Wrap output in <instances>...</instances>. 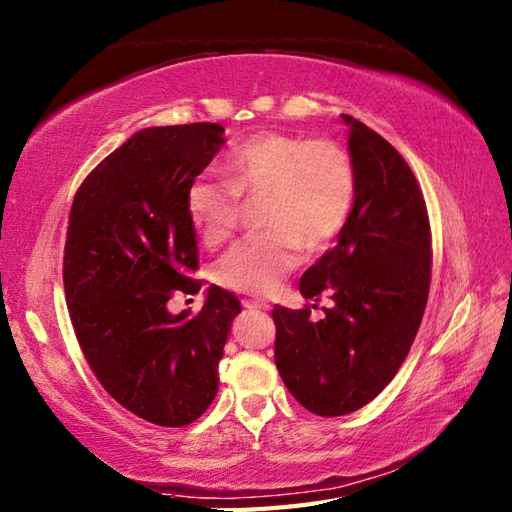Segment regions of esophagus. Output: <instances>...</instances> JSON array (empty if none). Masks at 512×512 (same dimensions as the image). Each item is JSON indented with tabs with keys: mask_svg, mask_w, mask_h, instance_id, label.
I'll list each match as a JSON object with an SVG mask.
<instances>
[{
	"mask_svg": "<svg viewBox=\"0 0 512 512\" xmlns=\"http://www.w3.org/2000/svg\"><path fill=\"white\" fill-rule=\"evenodd\" d=\"M242 305H244V310H248V312H266L268 310V303H264V301L246 299V301H242Z\"/></svg>",
	"mask_w": 512,
	"mask_h": 512,
	"instance_id": "obj_1",
	"label": "esophagus"
}]
</instances>
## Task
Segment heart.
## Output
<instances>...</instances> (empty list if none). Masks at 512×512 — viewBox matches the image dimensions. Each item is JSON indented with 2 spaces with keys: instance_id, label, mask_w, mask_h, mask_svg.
<instances>
[{
  "instance_id": "heart-1",
  "label": "heart",
  "mask_w": 512,
  "mask_h": 512,
  "mask_svg": "<svg viewBox=\"0 0 512 512\" xmlns=\"http://www.w3.org/2000/svg\"><path fill=\"white\" fill-rule=\"evenodd\" d=\"M224 181L196 176L187 187L189 220L209 246L229 240L240 224V198H261L257 224L213 266L218 285L268 294L299 264L301 246L323 253L347 224L355 202V165L338 141L261 133L222 163Z\"/></svg>"
}]
</instances>
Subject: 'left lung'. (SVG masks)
<instances>
[{"label":"left lung","mask_w":512,"mask_h":512,"mask_svg":"<svg viewBox=\"0 0 512 512\" xmlns=\"http://www.w3.org/2000/svg\"><path fill=\"white\" fill-rule=\"evenodd\" d=\"M355 202L338 244L301 277V294L331 307L275 305V362L283 384L318 417L366 406L397 375L417 336L432 279V231L406 159L351 115Z\"/></svg>","instance_id":"1"}]
</instances>
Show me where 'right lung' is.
Returning a JSON list of instances; mask_svg holds the SVG:
<instances>
[{"label":"right lung","instance_id":"add662e5","mask_svg":"<svg viewBox=\"0 0 512 512\" xmlns=\"http://www.w3.org/2000/svg\"><path fill=\"white\" fill-rule=\"evenodd\" d=\"M222 133L209 122L139 130L89 172L69 213L63 283L80 349L120 406L163 427L194 423L211 406L242 312L218 285L198 314L168 312L176 292L202 285L185 194Z\"/></svg>","mask_w":512,"mask_h":512}]
</instances>
